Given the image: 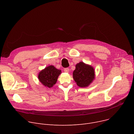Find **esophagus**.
Instances as JSON below:
<instances>
[{
	"instance_id": "obj_1",
	"label": "esophagus",
	"mask_w": 134,
	"mask_h": 134,
	"mask_svg": "<svg viewBox=\"0 0 134 134\" xmlns=\"http://www.w3.org/2000/svg\"><path fill=\"white\" fill-rule=\"evenodd\" d=\"M64 71L65 72H69V68H65V69H64Z\"/></svg>"
}]
</instances>
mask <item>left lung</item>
Listing matches in <instances>:
<instances>
[{"label": "left lung", "mask_w": 134, "mask_h": 134, "mask_svg": "<svg viewBox=\"0 0 134 134\" xmlns=\"http://www.w3.org/2000/svg\"><path fill=\"white\" fill-rule=\"evenodd\" d=\"M75 67L72 77L76 84L81 87L88 86L95 79L94 68L82 62L76 64Z\"/></svg>", "instance_id": "left-lung-1"}]
</instances>
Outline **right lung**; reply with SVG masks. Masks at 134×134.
<instances>
[{
	"mask_svg": "<svg viewBox=\"0 0 134 134\" xmlns=\"http://www.w3.org/2000/svg\"><path fill=\"white\" fill-rule=\"evenodd\" d=\"M61 73V70L57 69L53 65H50L39 72L38 79L45 87L51 88L56 83Z\"/></svg>",
	"mask_w": 134,
	"mask_h": 134,
	"instance_id": "right-lung-1",
	"label": "right lung"
}]
</instances>
